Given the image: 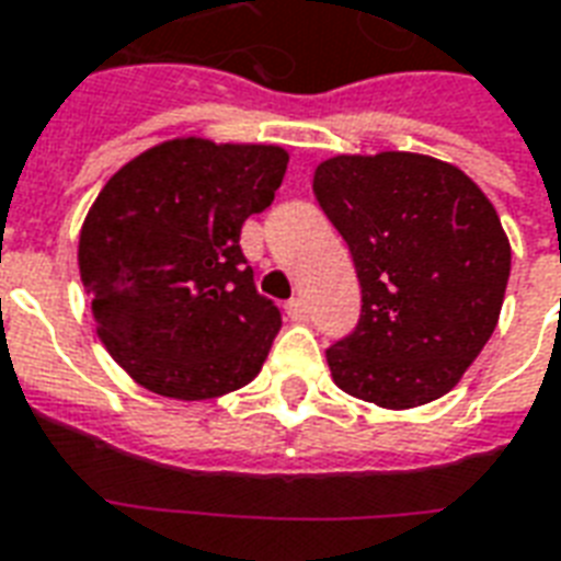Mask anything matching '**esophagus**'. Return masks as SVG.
<instances>
[{"mask_svg": "<svg viewBox=\"0 0 561 561\" xmlns=\"http://www.w3.org/2000/svg\"><path fill=\"white\" fill-rule=\"evenodd\" d=\"M285 312H288V318L297 323L309 321V302L302 300V297H294V300L285 302Z\"/></svg>", "mask_w": 561, "mask_h": 561, "instance_id": "esophagus-1", "label": "esophagus"}]
</instances>
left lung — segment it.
I'll list each match as a JSON object with an SVG mask.
<instances>
[{
	"instance_id": "1",
	"label": "left lung",
	"mask_w": 561,
	"mask_h": 561,
	"mask_svg": "<svg viewBox=\"0 0 561 561\" xmlns=\"http://www.w3.org/2000/svg\"><path fill=\"white\" fill-rule=\"evenodd\" d=\"M312 190L363 288L356 330L327 351L335 386L386 410L446 396L496 330L512 273L491 198L410 151L330 157Z\"/></svg>"
}]
</instances>
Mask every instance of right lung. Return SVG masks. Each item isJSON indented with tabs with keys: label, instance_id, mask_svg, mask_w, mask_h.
I'll return each mask as SVG.
<instances>
[{
	"label": "right lung",
	"instance_id": "right-lung-1",
	"mask_svg": "<svg viewBox=\"0 0 561 561\" xmlns=\"http://www.w3.org/2000/svg\"><path fill=\"white\" fill-rule=\"evenodd\" d=\"M288 169L279 145L169 139L106 181L80 231V276L98 335L145 389L178 401L234 392L282 327L255 291L240 228Z\"/></svg>",
	"mask_w": 561,
	"mask_h": 561
}]
</instances>
